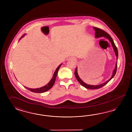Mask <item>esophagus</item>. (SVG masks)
Listing matches in <instances>:
<instances>
[{
    "label": "esophagus",
    "mask_w": 132,
    "mask_h": 132,
    "mask_svg": "<svg viewBox=\"0 0 132 132\" xmlns=\"http://www.w3.org/2000/svg\"><path fill=\"white\" fill-rule=\"evenodd\" d=\"M68 60H75V59H73V58H72V57H71V58H69V59H68Z\"/></svg>",
    "instance_id": "1"
}]
</instances>
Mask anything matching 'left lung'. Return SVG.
<instances>
[{
    "label": "left lung",
    "instance_id": "8db88e82",
    "mask_svg": "<svg viewBox=\"0 0 132 132\" xmlns=\"http://www.w3.org/2000/svg\"><path fill=\"white\" fill-rule=\"evenodd\" d=\"M93 29L95 30V37L96 38H100V37H104L105 38H106L107 39H108L111 43V45H112V47L113 48V50L115 52V54L116 55V58H117V60H118V49L117 48V47L115 45V44H114V42L113 41V40L112 39L111 37L108 34V33L105 32L104 30L101 29L100 28H97L93 27ZM117 62L116 63V65H115V69L113 72L112 76L110 77V78L109 79H108V81H106V82H105L103 84H100V85H88V84H86L85 83H84V82L81 79L79 76H78V72H77V67H76V69L75 70V75L76 76V79L77 81L79 82V83H80L82 86H83L85 88L88 89H98L99 88H101L102 87H103L105 85L107 84L109 81H110V80H111V79L113 78V77L115 76V74H116V72H117Z\"/></svg>",
    "mask_w": 132,
    "mask_h": 132
}]
</instances>
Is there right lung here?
Wrapping results in <instances>:
<instances>
[{"label":"right lung","instance_id":"1","mask_svg":"<svg viewBox=\"0 0 132 132\" xmlns=\"http://www.w3.org/2000/svg\"><path fill=\"white\" fill-rule=\"evenodd\" d=\"M26 34H24L23 36H22L20 38V40L21 39H22L23 37L25 36ZM62 63L60 64L57 68L56 69L55 71L54 72V73L52 79L50 81V82L48 83V84H46L45 86H44V87H42L40 88H28L26 87H24L26 88H27L28 90H29L30 91L32 92H36V93H43V92H46L47 91H48V90H49L50 88H52V87L53 86L55 82V80H56V77L57 76V72H58V71L59 70V69L60 67V66H61Z\"/></svg>","mask_w":132,"mask_h":132}]
</instances>
